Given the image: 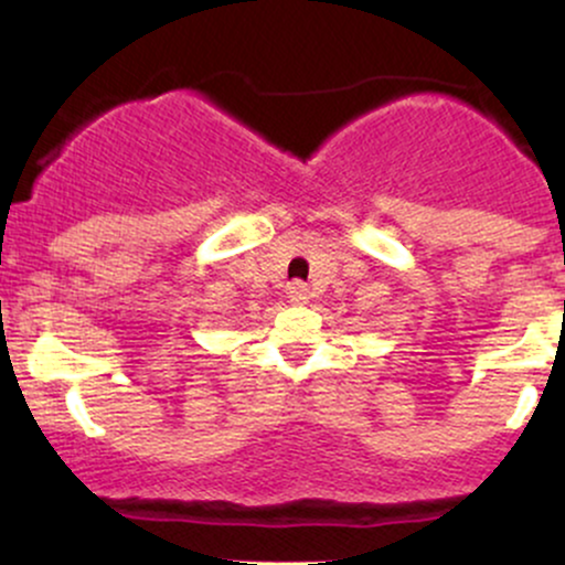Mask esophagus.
I'll use <instances>...</instances> for the list:
<instances>
[{"instance_id": "obj_1", "label": "esophagus", "mask_w": 565, "mask_h": 565, "mask_svg": "<svg viewBox=\"0 0 565 565\" xmlns=\"http://www.w3.org/2000/svg\"><path fill=\"white\" fill-rule=\"evenodd\" d=\"M287 295H289V300H291V302L302 305V302H308L310 289H308V284H302V281H291V284H289V289H287Z\"/></svg>"}]
</instances>
